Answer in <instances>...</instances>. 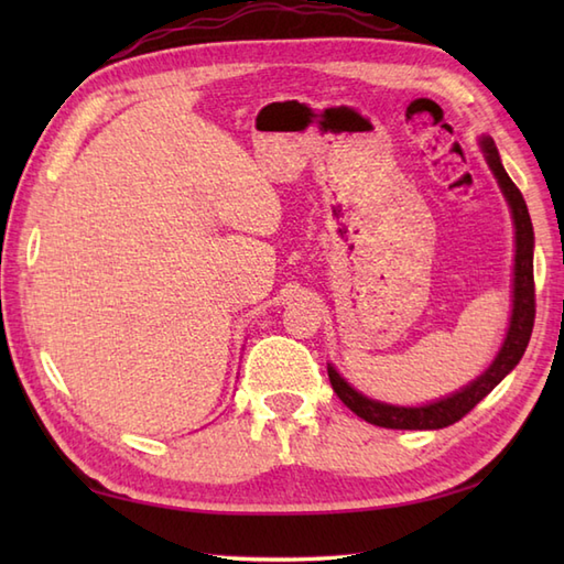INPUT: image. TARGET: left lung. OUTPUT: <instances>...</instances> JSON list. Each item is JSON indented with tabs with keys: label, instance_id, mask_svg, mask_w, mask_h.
Here are the masks:
<instances>
[{
	"label": "left lung",
	"instance_id": "left-lung-1",
	"mask_svg": "<svg viewBox=\"0 0 564 564\" xmlns=\"http://www.w3.org/2000/svg\"><path fill=\"white\" fill-rule=\"evenodd\" d=\"M480 150L485 154V160L492 170L497 184L505 194L509 210H511V220H513V239H517V251H513V283H511V317H509V329L505 344H501L499 354L495 356V361L489 364L482 376H477L473 382H467L465 388L455 390L446 398H441L436 402H426V404H416V406H402V404H388L373 398H366L364 392H358L351 388L349 382L341 378V373L332 364H327V373L329 382L337 398L349 406V410L366 419L368 424H376L382 429H419V431H429V429H443L451 426L463 419L473 406L487 398L501 380H505L517 364L521 361V356L529 346L531 332H533V319H535V289H533V225H531V215L529 208H525V200L521 196V191L517 184L511 182L505 164L499 160V150L495 145L492 138L482 135L480 138Z\"/></svg>",
	"mask_w": 564,
	"mask_h": 564
}]
</instances>
